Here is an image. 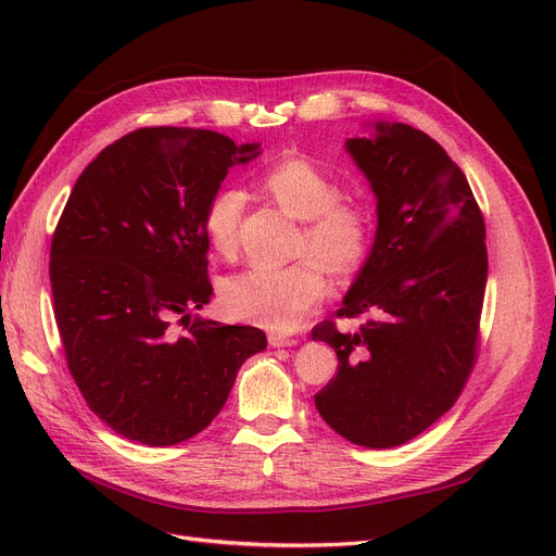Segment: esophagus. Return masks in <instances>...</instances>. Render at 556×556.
Masks as SVG:
<instances>
[{"mask_svg":"<svg viewBox=\"0 0 556 556\" xmlns=\"http://www.w3.org/2000/svg\"><path fill=\"white\" fill-rule=\"evenodd\" d=\"M299 339L296 336H285V333H268V345L274 348H290V345H296Z\"/></svg>","mask_w":556,"mask_h":556,"instance_id":"esophagus-1","label":"esophagus"}]
</instances>
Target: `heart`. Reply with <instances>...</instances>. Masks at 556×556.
Listing matches in <instances>:
<instances>
[{
    "instance_id": "b5f03b06",
    "label": "heart",
    "mask_w": 556,
    "mask_h": 556,
    "mask_svg": "<svg viewBox=\"0 0 556 556\" xmlns=\"http://www.w3.org/2000/svg\"><path fill=\"white\" fill-rule=\"evenodd\" d=\"M262 197L301 220L294 257L278 271H248L223 290L229 317L250 325L288 331L327 296V276L355 278L371 257L376 213L368 199L345 194L341 180L301 155L271 162L257 178ZM243 197L237 190L215 192L204 208V233L220 257H233L239 245Z\"/></svg>"
}]
</instances>
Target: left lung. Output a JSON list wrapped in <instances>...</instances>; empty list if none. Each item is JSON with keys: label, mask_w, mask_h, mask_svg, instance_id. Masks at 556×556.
Wrapping results in <instances>:
<instances>
[{"label": "left lung", "mask_w": 556, "mask_h": 556, "mask_svg": "<svg viewBox=\"0 0 556 556\" xmlns=\"http://www.w3.org/2000/svg\"><path fill=\"white\" fill-rule=\"evenodd\" d=\"M348 150L378 197L376 243L336 311L364 317L355 333L336 319L313 327L339 357L315 394L345 441L387 450L447 413L473 371L486 285L484 217L457 162L429 134L376 125Z\"/></svg>", "instance_id": "obj_1"}]
</instances>
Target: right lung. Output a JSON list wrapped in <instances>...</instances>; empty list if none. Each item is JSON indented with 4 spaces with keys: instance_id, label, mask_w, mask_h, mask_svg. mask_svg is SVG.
<instances>
[{
    "instance_id": "obj_1",
    "label": "right lung",
    "mask_w": 556,
    "mask_h": 556,
    "mask_svg": "<svg viewBox=\"0 0 556 556\" xmlns=\"http://www.w3.org/2000/svg\"><path fill=\"white\" fill-rule=\"evenodd\" d=\"M255 155L208 129L141 127L66 199L48 266L64 359L88 408L129 441L164 447L204 431L266 348L257 327L190 319L213 294L204 208L229 166Z\"/></svg>"
}]
</instances>
